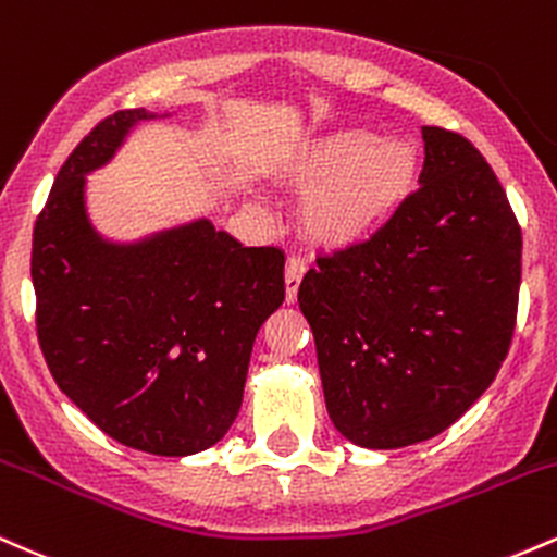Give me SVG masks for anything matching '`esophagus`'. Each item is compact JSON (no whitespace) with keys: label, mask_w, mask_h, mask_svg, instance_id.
<instances>
[{"label":"esophagus","mask_w":557,"mask_h":557,"mask_svg":"<svg viewBox=\"0 0 557 557\" xmlns=\"http://www.w3.org/2000/svg\"><path fill=\"white\" fill-rule=\"evenodd\" d=\"M304 272H306L304 259H298V257L287 259V264H285V298H287V304H293V300H296L300 280H304Z\"/></svg>","instance_id":"obj_1"}]
</instances>
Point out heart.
<instances>
[{"instance_id": "b5f03b06", "label": "heart", "mask_w": 557, "mask_h": 557, "mask_svg": "<svg viewBox=\"0 0 557 557\" xmlns=\"http://www.w3.org/2000/svg\"><path fill=\"white\" fill-rule=\"evenodd\" d=\"M300 198V227L330 248L354 246L393 216L419 181V146L408 136L376 138L341 127L300 140L283 162Z\"/></svg>"}]
</instances>
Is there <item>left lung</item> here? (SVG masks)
<instances>
[{
	"label": "left lung",
	"instance_id": "1",
	"mask_svg": "<svg viewBox=\"0 0 557 557\" xmlns=\"http://www.w3.org/2000/svg\"><path fill=\"white\" fill-rule=\"evenodd\" d=\"M421 138L417 194L298 287L332 424L372 450L461 419L500 372L519 309L521 227L500 181L458 133Z\"/></svg>",
	"mask_w": 557,
	"mask_h": 557
}]
</instances>
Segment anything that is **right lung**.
Instances as JSON below:
<instances>
[{
  "label": "right lung",
  "instance_id": "obj_1",
  "mask_svg": "<svg viewBox=\"0 0 557 557\" xmlns=\"http://www.w3.org/2000/svg\"><path fill=\"white\" fill-rule=\"evenodd\" d=\"M101 120L57 172L34 227L36 330L62 393L112 440L194 456L240 411L253 341L285 300V253L246 248L207 216L117 243L94 227L86 175L144 120Z\"/></svg>",
  "mask_w": 557,
  "mask_h": 557
}]
</instances>
